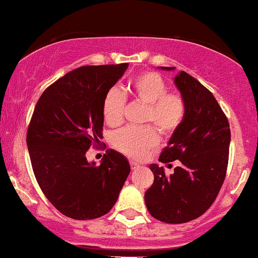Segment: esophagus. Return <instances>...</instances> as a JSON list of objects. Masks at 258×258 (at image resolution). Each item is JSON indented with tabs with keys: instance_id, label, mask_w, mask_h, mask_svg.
<instances>
[{
	"instance_id": "esophagus-1",
	"label": "esophagus",
	"mask_w": 258,
	"mask_h": 258,
	"mask_svg": "<svg viewBox=\"0 0 258 258\" xmlns=\"http://www.w3.org/2000/svg\"><path fill=\"white\" fill-rule=\"evenodd\" d=\"M130 165H131V169H132V170H136V169H138V168L141 167L140 164L136 163V162H134V161L130 162Z\"/></svg>"
}]
</instances>
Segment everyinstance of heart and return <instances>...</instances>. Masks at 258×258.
I'll return each mask as SVG.
<instances>
[{
    "label": "heart",
    "instance_id": "obj_1",
    "mask_svg": "<svg viewBox=\"0 0 258 258\" xmlns=\"http://www.w3.org/2000/svg\"><path fill=\"white\" fill-rule=\"evenodd\" d=\"M130 93L141 104L146 105L143 122H148L164 136L174 134L186 113L185 100L179 93H169L167 83L159 74L146 72L130 84ZM126 97L118 88H111L102 100V116L110 126H117L123 120ZM153 126L131 127L118 130L111 137L117 151L134 159H142L158 145V135Z\"/></svg>",
    "mask_w": 258,
    "mask_h": 258
}]
</instances>
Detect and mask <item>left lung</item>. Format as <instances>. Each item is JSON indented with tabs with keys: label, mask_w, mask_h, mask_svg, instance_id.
Here are the masks:
<instances>
[{
	"label": "left lung",
	"mask_w": 258,
	"mask_h": 258,
	"mask_svg": "<svg viewBox=\"0 0 258 258\" xmlns=\"http://www.w3.org/2000/svg\"><path fill=\"white\" fill-rule=\"evenodd\" d=\"M174 83L185 100L186 113L159 161L178 159L180 165L169 177L162 167L150 165L154 180L145 202L157 220L184 224L202 216L215 202L226 177L231 132L226 115L203 84L185 72Z\"/></svg>",
	"instance_id": "left-lung-1"
}]
</instances>
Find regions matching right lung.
<instances>
[{
    "instance_id": "add662e5",
    "label": "right lung",
    "mask_w": 258,
    "mask_h": 258,
    "mask_svg": "<svg viewBox=\"0 0 258 258\" xmlns=\"http://www.w3.org/2000/svg\"><path fill=\"white\" fill-rule=\"evenodd\" d=\"M128 64L85 65L67 73L40 95L27 131L38 185L56 210L75 220L105 215L130 174L128 161L108 151L99 165L86 152L100 145L102 100Z\"/></svg>"
}]
</instances>
